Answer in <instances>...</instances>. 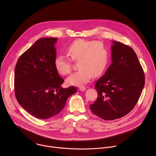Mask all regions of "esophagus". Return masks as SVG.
Segmentation results:
<instances>
[{
    "label": "esophagus",
    "instance_id": "34e87169",
    "mask_svg": "<svg viewBox=\"0 0 156 156\" xmlns=\"http://www.w3.org/2000/svg\"><path fill=\"white\" fill-rule=\"evenodd\" d=\"M86 87L84 86H81L79 87V90L81 91H84L86 90Z\"/></svg>",
    "mask_w": 156,
    "mask_h": 156
}]
</instances>
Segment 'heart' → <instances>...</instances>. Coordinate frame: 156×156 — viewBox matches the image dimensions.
<instances>
[{
    "label": "heart",
    "mask_w": 156,
    "mask_h": 156,
    "mask_svg": "<svg viewBox=\"0 0 156 156\" xmlns=\"http://www.w3.org/2000/svg\"><path fill=\"white\" fill-rule=\"evenodd\" d=\"M72 60L78 61L79 70L66 80L69 85L80 86L90 81L93 75L99 76L105 71L108 61V52L104 44L100 41L80 39L73 42L66 49ZM54 66L57 72L66 75L71 72L70 61L63 55L56 57Z\"/></svg>",
    "instance_id": "heart-1"
}]
</instances>
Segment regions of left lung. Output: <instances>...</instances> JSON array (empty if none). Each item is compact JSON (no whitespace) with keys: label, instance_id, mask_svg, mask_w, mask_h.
<instances>
[{"label":"left lung","instance_id":"8db88e82","mask_svg":"<svg viewBox=\"0 0 156 156\" xmlns=\"http://www.w3.org/2000/svg\"><path fill=\"white\" fill-rule=\"evenodd\" d=\"M111 64L96 83L98 96L90 105L94 114L104 120L123 117L138 102L145 83L144 73L133 49L112 41Z\"/></svg>","mask_w":156,"mask_h":156}]
</instances>
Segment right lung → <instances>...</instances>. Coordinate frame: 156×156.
Wrapping results in <instances>:
<instances>
[{
    "label": "right lung",
    "instance_id": "obj_1",
    "mask_svg": "<svg viewBox=\"0 0 156 156\" xmlns=\"http://www.w3.org/2000/svg\"><path fill=\"white\" fill-rule=\"evenodd\" d=\"M57 37L37 40L18 58L15 69V94L19 104L36 118L58 114L76 93L75 86L63 88L64 80L55 70Z\"/></svg>",
    "mask_w": 156,
    "mask_h": 156
}]
</instances>
